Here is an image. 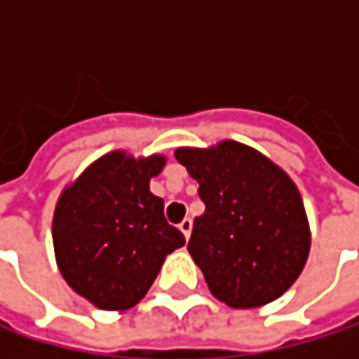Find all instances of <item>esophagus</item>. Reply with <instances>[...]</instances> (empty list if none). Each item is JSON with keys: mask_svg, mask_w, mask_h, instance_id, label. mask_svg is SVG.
Segmentation results:
<instances>
[{"mask_svg": "<svg viewBox=\"0 0 359 359\" xmlns=\"http://www.w3.org/2000/svg\"><path fill=\"white\" fill-rule=\"evenodd\" d=\"M179 229L182 231L184 239H189V237H191V229H193V220H191V218H184L179 224Z\"/></svg>", "mask_w": 359, "mask_h": 359, "instance_id": "esophagus-1", "label": "esophagus"}]
</instances>
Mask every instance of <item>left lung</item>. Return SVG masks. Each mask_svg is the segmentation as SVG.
Here are the masks:
<instances>
[{
    "label": "left lung",
    "mask_w": 359,
    "mask_h": 359,
    "mask_svg": "<svg viewBox=\"0 0 359 359\" xmlns=\"http://www.w3.org/2000/svg\"><path fill=\"white\" fill-rule=\"evenodd\" d=\"M175 156L199 182L205 203L187 250L212 295L231 308L278 299L310 253V224L295 182L237 141L210 149L180 147Z\"/></svg>",
    "instance_id": "8db88e82"
}]
</instances>
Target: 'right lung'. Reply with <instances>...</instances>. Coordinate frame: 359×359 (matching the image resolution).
Listing matches in <instances>:
<instances>
[{"instance_id":"1","label":"right lung","mask_w":359,"mask_h":359,"mask_svg":"<svg viewBox=\"0 0 359 359\" xmlns=\"http://www.w3.org/2000/svg\"><path fill=\"white\" fill-rule=\"evenodd\" d=\"M164 156L111 151L68 184L53 212V250L64 280L100 310L124 312L154 285L168 253L184 245L149 191Z\"/></svg>"}]
</instances>
